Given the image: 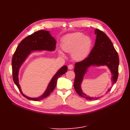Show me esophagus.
Returning <instances> with one entry per match:
<instances>
[{"label": "esophagus", "instance_id": "esophagus-1", "mask_svg": "<svg viewBox=\"0 0 130 130\" xmlns=\"http://www.w3.org/2000/svg\"><path fill=\"white\" fill-rule=\"evenodd\" d=\"M73 66L72 64H69L68 66V69L69 70H72L73 69Z\"/></svg>", "mask_w": 130, "mask_h": 130}]
</instances>
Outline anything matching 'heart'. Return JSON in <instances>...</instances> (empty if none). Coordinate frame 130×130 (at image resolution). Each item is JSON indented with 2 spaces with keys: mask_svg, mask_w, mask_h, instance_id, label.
<instances>
[{
  "mask_svg": "<svg viewBox=\"0 0 130 130\" xmlns=\"http://www.w3.org/2000/svg\"><path fill=\"white\" fill-rule=\"evenodd\" d=\"M92 46V39L81 32L66 35L62 38L61 44V49L64 52L71 53L72 58L77 61H83L88 57ZM58 51L61 56H64L61 50Z\"/></svg>",
  "mask_w": 130,
  "mask_h": 130,
  "instance_id": "obj_1",
  "label": "heart"
}]
</instances>
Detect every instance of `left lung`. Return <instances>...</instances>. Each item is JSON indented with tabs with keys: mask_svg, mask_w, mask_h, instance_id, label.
<instances>
[{
	"mask_svg": "<svg viewBox=\"0 0 130 130\" xmlns=\"http://www.w3.org/2000/svg\"><path fill=\"white\" fill-rule=\"evenodd\" d=\"M95 35L96 36L95 44L88 57L83 61L76 63L74 68L75 74L74 83L75 90L80 96L87 100H95L100 98V96L90 97L82 90V82L89 68L91 67H107L111 73L112 85L106 93L111 89L113 85L117 82L118 76L119 56L111 41L107 35L99 29H95Z\"/></svg>",
	"mask_w": 130,
	"mask_h": 130,
	"instance_id": "8db88e82",
	"label": "left lung"
}]
</instances>
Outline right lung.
I'll return each mask as SVG.
<instances>
[{
  "instance_id": "right-lung-1",
  "label": "right lung",
  "mask_w": 130,
  "mask_h": 130,
  "mask_svg": "<svg viewBox=\"0 0 130 130\" xmlns=\"http://www.w3.org/2000/svg\"><path fill=\"white\" fill-rule=\"evenodd\" d=\"M56 44L55 39L50 34V31L42 30L26 37L18 45L12 60L13 80L21 94L26 99L33 101H39L48 96L55 88L58 78L67 71L68 67L67 66H63L59 69L49 82L45 92L40 96L29 97L25 95L22 92L18 78L19 71L22 64L33 52H53L55 50Z\"/></svg>"
}]
</instances>
